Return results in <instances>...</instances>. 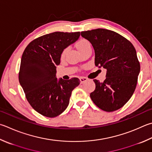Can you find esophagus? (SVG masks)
Wrapping results in <instances>:
<instances>
[{"mask_svg":"<svg viewBox=\"0 0 152 152\" xmlns=\"http://www.w3.org/2000/svg\"><path fill=\"white\" fill-rule=\"evenodd\" d=\"M79 79H80V81H81V83H83L84 82L87 81V80H88V79L87 78V77H81L79 78Z\"/></svg>","mask_w":152,"mask_h":152,"instance_id":"obj_1","label":"esophagus"}]
</instances>
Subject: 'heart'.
<instances>
[{
  "label": "heart",
  "instance_id": "1",
  "mask_svg": "<svg viewBox=\"0 0 152 152\" xmlns=\"http://www.w3.org/2000/svg\"><path fill=\"white\" fill-rule=\"evenodd\" d=\"M75 46L77 48V50L80 51V53H81L82 51H83L87 49V48L90 47L91 44H90L89 42H88L87 39H84V38H81V39H79V40L76 42ZM67 48L66 49H64L62 51L61 54V58H64L65 54H66V53H67Z\"/></svg>",
  "mask_w": 152,
  "mask_h": 152
}]
</instances>
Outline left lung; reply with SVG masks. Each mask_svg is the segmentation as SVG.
Masks as SVG:
<instances>
[{
    "label": "left lung",
    "mask_w": 152,
    "mask_h": 152,
    "mask_svg": "<svg viewBox=\"0 0 152 152\" xmlns=\"http://www.w3.org/2000/svg\"><path fill=\"white\" fill-rule=\"evenodd\" d=\"M81 35L94 50V64L107 69L103 82L94 79L96 87L90 94L101 110L115 111L122 108L136 89L140 71V62L132 44L115 31L98 28L83 31Z\"/></svg>",
    "instance_id": "obj_1"
}]
</instances>
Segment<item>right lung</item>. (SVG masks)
Listing matches in <instances>:
<instances>
[{
  "instance_id": "add662e5",
  "label": "right lung",
  "mask_w": 152,
  "mask_h": 152,
  "mask_svg": "<svg viewBox=\"0 0 152 152\" xmlns=\"http://www.w3.org/2000/svg\"><path fill=\"white\" fill-rule=\"evenodd\" d=\"M79 36L80 31L45 34L31 41L23 52L20 84L31 107L43 116L53 118L61 114L72 91L80 83L77 77L58 80L56 76L62 51Z\"/></svg>"
}]
</instances>
